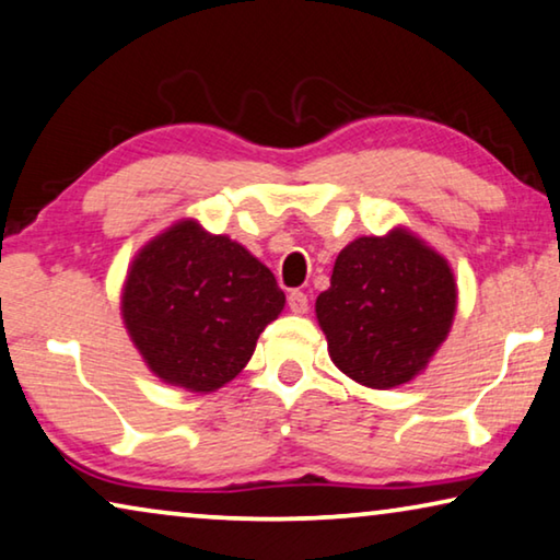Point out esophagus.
<instances>
[{
  "instance_id": "34e87169",
  "label": "esophagus",
  "mask_w": 560,
  "mask_h": 560,
  "mask_svg": "<svg viewBox=\"0 0 560 560\" xmlns=\"http://www.w3.org/2000/svg\"><path fill=\"white\" fill-rule=\"evenodd\" d=\"M289 308L294 314H299V316L308 312V299H306L304 291H299V289L291 291V294H289Z\"/></svg>"
}]
</instances>
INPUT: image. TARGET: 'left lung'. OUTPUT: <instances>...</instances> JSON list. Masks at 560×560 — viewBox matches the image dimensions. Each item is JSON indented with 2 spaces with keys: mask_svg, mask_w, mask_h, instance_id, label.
Returning a JSON list of instances; mask_svg holds the SVG:
<instances>
[{
  "mask_svg": "<svg viewBox=\"0 0 560 560\" xmlns=\"http://www.w3.org/2000/svg\"><path fill=\"white\" fill-rule=\"evenodd\" d=\"M314 308L331 362L364 387L392 389L428 370L447 339L457 283L445 256L395 226L341 248Z\"/></svg>",
  "mask_w": 560,
  "mask_h": 560,
  "instance_id": "obj_1",
  "label": "left lung"
}]
</instances>
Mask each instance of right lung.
<instances>
[{
  "label": "right lung",
  "mask_w": 560,
  "mask_h": 560,
  "mask_svg": "<svg viewBox=\"0 0 560 560\" xmlns=\"http://www.w3.org/2000/svg\"><path fill=\"white\" fill-rule=\"evenodd\" d=\"M283 304L273 273L246 246L196 219L150 238L120 291L122 324L148 370L198 395L244 370Z\"/></svg>",
  "instance_id": "obj_1"
}]
</instances>
